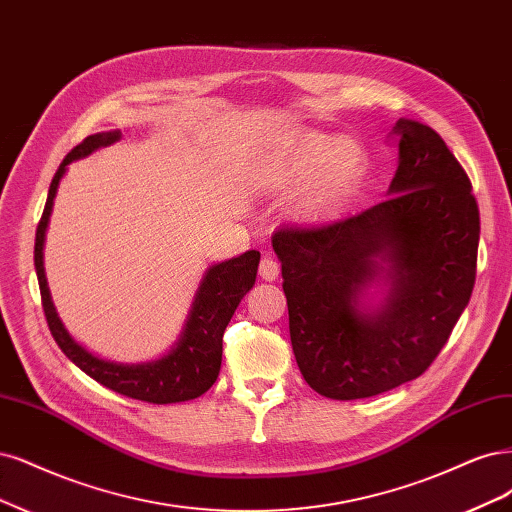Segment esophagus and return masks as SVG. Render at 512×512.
Here are the masks:
<instances>
[{
  "instance_id": "esophagus-1",
  "label": "esophagus",
  "mask_w": 512,
  "mask_h": 512,
  "mask_svg": "<svg viewBox=\"0 0 512 512\" xmlns=\"http://www.w3.org/2000/svg\"><path fill=\"white\" fill-rule=\"evenodd\" d=\"M279 262L273 256H264L260 260V277L264 281H275L279 277Z\"/></svg>"
}]
</instances>
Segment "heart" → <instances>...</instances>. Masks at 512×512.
Masks as SVG:
<instances>
[{
    "label": "heart",
    "mask_w": 512,
    "mask_h": 512,
    "mask_svg": "<svg viewBox=\"0 0 512 512\" xmlns=\"http://www.w3.org/2000/svg\"><path fill=\"white\" fill-rule=\"evenodd\" d=\"M364 165V150L354 139L311 135L277 169V186L301 197V214L309 220L328 218L354 190Z\"/></svg>",
    "instance_id": "heart-1"
}]
</instances>
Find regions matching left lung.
<instances>
[{"label": "left lung", "mask_w": 512, "mask_h": 512, "mask_svg": "<svg viewBox=\"0 0 512 512\" xmlns=\"http://www.w3.org/2000/svg\"><path fill=\"white\" fill-rule=\"evenodd\" d=\"M390 135L400 154L390 197L273 235L296 364L332 400L377 396L424 375L477 279L481 220L464 167L421 122L398 120ZM381 272L393 281L391 298L362 314L357 294Z\"/></svg>", "instance_id": "obj_1"}]
</instances>
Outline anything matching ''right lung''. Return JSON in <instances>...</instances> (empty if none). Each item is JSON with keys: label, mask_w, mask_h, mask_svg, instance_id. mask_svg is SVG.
I'll return each instance as SVG.
<instances>
[{"label": "right lung", "mask_w": 512, "mask_h": 512, "mask_svg": "<svg viewBox=\"0 0 512 512\" xmlns=\"http://www.w3.org/2000/svg\"><path fill=\"white\" fill-rule=\"evenodd\" d=\"M122 137L120 131L110 133H97L88 135L84 142L72 148L63 163L59 165L55 178L48 188V199L42 211V218L35 231V248H33V262L35 273H38V284L42 294V307L44 317L48 322L52 339L57 341L63 354L72 360L88 377H93L97 383L110 387V390L129 396L135 400H144L152 404H169V402H184L199 398L205 394L211 385L216 383L220 375L222 364V337L224 330L231 322L235 309L239 307L241 298L254 288L256 273H258V252H245L239 258L226 260L222 264L211 267L203 279V284L197 292L195 303L186 322L184 334L171 354L154 364H139V366H125L105 362L93 354H88L84 347H80L69 332L63 328L61 320L57 317L55 307L50 301V292L44 275V235L48 218L52 211V201L57 195V186L63 178L65 167L74 161V158L91 154L99 146H110Z\"/></svg>", "instance_id": "obj_1"}]
</instances>
